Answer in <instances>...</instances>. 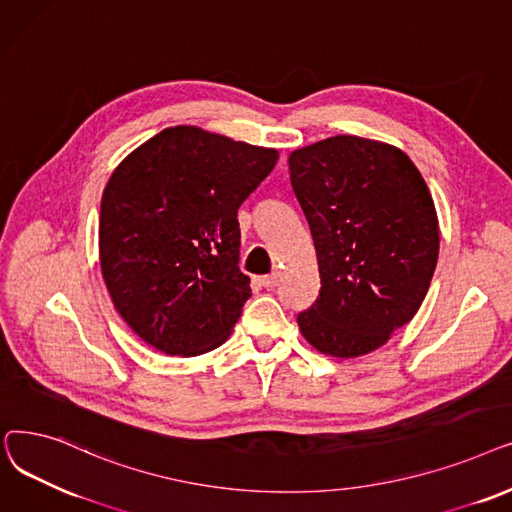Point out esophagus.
<instances>
[{
	"label": "esophagus",
	"instance_id": "esophagus-1",
	"mask_svg": "<svg viewBox=\"0 0 512 512\" xmlns=\"http://www.w3.org/2000/svg\"><path fill=\"white\" fill-rule=\"evenodd\" d=\"M260 283H262L264 287H275V285L279 283V273H273V275H264V277H260Z\"/></svg>",
	"mask_w": 512,
	"mask_h": 512
}]
</instances>
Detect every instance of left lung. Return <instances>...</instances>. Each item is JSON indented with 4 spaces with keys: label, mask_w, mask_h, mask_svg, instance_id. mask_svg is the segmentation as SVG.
<instances>
[{
    "label": "left lung",
    "mask_w": 512,
    "mask_h": 512,
    "mask_svg": "<svg viewBox=\"0 0 512 512\" xmlns=\"http://www.w3.org/2000/svg\"><path fill=\"white\" fill-rule=\"evenodd\" d=\"M321 291L298 314L306 342L333 358L369 354L421 308L440 254L433 198L394 145L337 135L289 154Z\"/></svg>",
    "instance_id": "8db88e82"
}]
</instances>
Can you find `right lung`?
Here are the masks:
<instances>
[{"label": "right lung", "instance_id": "obj_1", "mask_svg": "<svg viewBox=\"0 0 512 512\" xmlns=\"http://www.w3.org/2000/svg\"><path fill=\"white\" fill-rule=\"evenodd\" d=\"M277 150L168 127L120 162L100 208V266L116 312L145 344L200 356L227 342L252 296L237 210Z\"/></svg>", "mask_w": 512, "mask_h": 512}]
</instances>
